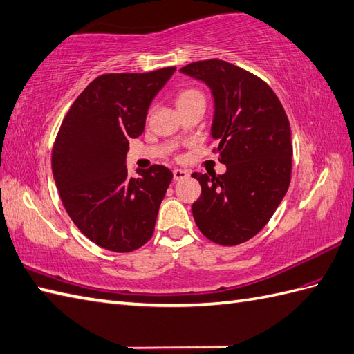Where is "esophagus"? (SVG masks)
Instances as JSON below:
<instances>
[{"mask_svg":"<svg viewBox=\"0 0 354 354\" xmlns=\"http://www.w3.org/2000/svg\"><path fill=\"white\" fill-rule=\"evenodd\" d=\"M172 177H174L176 182H178V180L189 177V171H186V169H174V171H172Z\"/></svg>","mask_w":354,"mask_h":354,"instance_id":"esophagus-1","label":"esophagus"}]
</instances>
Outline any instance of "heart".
<instances>
[{"instance_id":"heart-1","label":"heart","mask_w":354,"mask_h":354,"mask_svg":"<svg viewBox=\"0 0 354 354\" xmlns=\"http://www.w3.org/2000/svg\"><path fill=\"white\" fill-rule=\"evenodd\" d=\"M195 100H204L203 93L197 89H185L182 92H178L177 107L182 104H186V103H191V101H195Z\"/></svg>"}]
</instances>
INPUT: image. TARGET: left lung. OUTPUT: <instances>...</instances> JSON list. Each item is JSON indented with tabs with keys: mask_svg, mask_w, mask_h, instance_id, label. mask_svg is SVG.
Here are the masks:
<instances>
[{
	"mask_svg": "<svg viewBox=\"0 0 354 354\" xmlns=\"http://www.w3.org/2000/svg\"><path fill=\"white\" fill-rule=\"evenodd\" d=\"M180 73L212 92L210 135L227 168L221 176L192 174L201 185L194 219L207 239L238 245L263 229L286 195L292 168L288 116L268 84L229 62H194Z\"/></svg>",
	"mask_w": 354,
	"mask_h": 354,
	"instance_id": "left-lung-1",
	"label": "left lung"
}]
</instances>
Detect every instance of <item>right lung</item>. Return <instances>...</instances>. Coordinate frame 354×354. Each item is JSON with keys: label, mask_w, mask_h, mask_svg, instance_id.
I'll return each mask as SVG.
<instances>
[{"label": "right lung", "mask_w": 354, "mask_h": 354, "mask_svg": "<svg viewBox=\"0 0 354 354\" xmlns=\"http://www.w3.org/2000/svg\"><path fill=\"white\" fill-rule=\"evenodd\" d=\"M104 74L89 83L60 125L53 176L69 218L86 238L115 253L142 247L172 180L163 165L127 171L129 140L142 135L151 101L174 74Z\"/></svg>", "instance_id": "right-lung-1"}]
</instances>
